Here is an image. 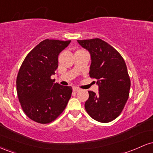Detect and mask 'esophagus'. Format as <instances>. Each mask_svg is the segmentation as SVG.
<instances>
[{
  "label": "esophagus",
  "mask_w": 153,
  "mask_h": 153,
  "mask_svg": "<svg viewBox=\"0 0 153 153\" xmlns=\"http://www.w3.org/2000/svg\"><path fill=\"white\" fill-rule=\"evenodd\" d=\"M73 90L74 91H75V92H78V91H80V89L78 88H77V87H73Z\"/></svg>",
  "instance_id": "34e87169"
}]
</instances>
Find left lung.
Wrapping results in <instances>:
<instances>
[{"label":"left lung","mask_w":153,"mask_h":153,"mask_svg":"<svg viewBox=\"0 0 153 153\" xmlns=\"http://www.w3.org/2000/svg\"><path fill=\"white\" fill-rule=\"evenodd\" d=\"M90 52V77L97 80L99 94L89 91L85 108L91 117L108 123L118 117L127 103L131 82L127 65L120 54L99 38L78 40Z\"/></svg>","instance_id":"left-lung-1"}]
</instances>
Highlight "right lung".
<instances>
[{
  "label": "right lung",
  "mask_w": 153,
  "mask_h": 153,
  "mask_svg": "<svg viewBox=\"0 0 153 153\" xmlns=\"http://www.w3.org/2000/svg\"><path fill=\"white\" fill-rule=\"evenodd\" d=\"M71 40L45 39L26 55L16 78L17 95L26 115L34 122L49 124L65 110L71 86H63L51 75L58 67V55Z\"/></svg>",
  "instance_id": "obj_1"
}]
</instances>
